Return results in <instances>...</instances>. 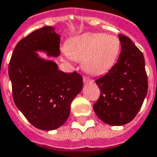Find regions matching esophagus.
I'll use <instances>...</instances> for the list:
<instances>
[{"label":"esophagus","instance_id":"1","mask_svg":"<svg viewBox=\"0 0 157 157\" xmlns=\"http://www.w3.org/2000/svg\"><path fill=\"white\" fill-rule=\"evenodd\" d=\"M82 80H83V82H84L85 84H86V83H89V82H92V80L90 79L89 78L86 77V76H83V78H82Z\"/></svg>","mask_w":157,"mask_h":157}]
</instances>
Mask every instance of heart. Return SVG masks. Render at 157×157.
<instances>
[{
    "label": "heart",
    "mask_w": 157,
    "mask_h": 157,
    "mask_svg": "<svg viewBox=\"0 0 157 157\" xmlns=\"http://www.w3.org/2000/svg\"><path fill=\"white\" fill-rule=\"evenodd\" d=\"M120 51V42L114 35L87 33L74 37L65 52L75 61H82V67L93 75L107 73L115 65Z\"/></svg>",
    "instance_id": "1"
}]
</instances>
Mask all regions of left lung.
Instances as JSON below:
<instances>
[{
	"instance_id": "8db88e82",
	"label": "left lung",
	"mask_w": 157,
	"mask_h": 157,
	"mask_svg": "<svg viewBox=\"0 0 157 157\" xmlns=\"http://www.w3.org/2000/svg\"><path fill=\"white\" fill-rule=\"evenodd\" d=\"M118 37L121 44L119 59L107 74L96 80L101 95L93 105L98 118L112 126L124 125L134 119L148 87L143 53L129 37Z\"/></svg>"
}]
</instances>
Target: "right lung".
Segmentation results:
<instances>
[{
    "label": "right lung",
    "mask_w": 157,
    "mask_h": 157,
    "mask_svg": "<svg viewBox=\"0 0 157 157\" xmlns=\"http://www.w3.org/2000/svg\"><path fill=\"white\" fill-rule=\"evenodd\" d=\"M45 26L28 35L14 48L9 64L13 99L34 127L54 130L67 120L72 101L82 89L78 73H64L56 62L46 59L59 56V35Z\"/></svg>",
    "instance_id": "obj_1"
}]
</instances>
